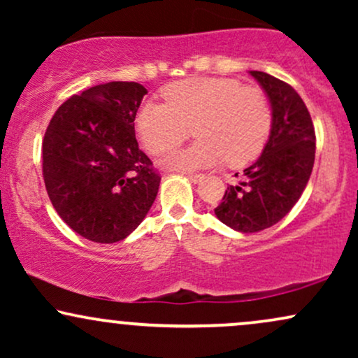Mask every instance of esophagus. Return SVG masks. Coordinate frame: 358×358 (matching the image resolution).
<instances>
[{
  "label": "esophagus",
  "instance_id": "obj_1",
  "mask_svg": "<svg viewBox=\"0 0 358 358\" xmlns=\"http://www.w3.org/2000/svg\"><path fill=\"white\" fill-rule=\"evenodd\" d=\"M185 175H187V178L190 180V182H193V183H199L200 180L203 178V176L200 175V173H185Z\"/></svg>",
  "mask_w": 358,
  "mask_h": 358
}]
</instances>
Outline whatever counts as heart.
<instances>
[{
    "instance_id": "b5f03b06",
    "label": "heart",
    "mask_w": 358,
    "mask_h": 358,
    "mask_svg": "<svg viewBox=\"0 0 358 358\" xmlns=\"http://www.w3.org/2000/svg\"><path fill=\"white\" fill-rule=\"evenodd\" d=\"M166 104L146 102L136 127L151 153L173 150L193 133L199 141L162 159L168 170L190 171L225 162L239 166L268 141L273 110L266 94L227 77H193L163 90Z\"/></svg>"
}]
</instances>
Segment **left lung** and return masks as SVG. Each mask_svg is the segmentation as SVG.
I'll list each match as a JSON object with an SVG mask.
<instances>
[{"instance_id":"left-lung-1","label":"left lung","mask_w":358,"mask_h":358,"mask_svg":"<svg viewBox=\"0 0 358 358\" xmlns=\"http://www.w3.org/2000/svg\"><path fill=\"white\" fill-rule=\"evenodd\" d=\"M268 96L273 124L262 155L229 185L215 208L222 224L242 234L273 227L298 202L315 163V127L305 102L286 82L250 71Z\"/></svg>"}]
</instances>
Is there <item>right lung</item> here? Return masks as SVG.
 Instances as JSON below:
<instances>
[{
	"label": "right lung",
	"mask_w": 358,
	"mask_h": 358,
	"mask_svg": "<svg viewBox=\"0 0 358 358\" xmlns=\"http://www.w3.org/2000/svg\"><path fill=\"white\" fill-rule=\"evenodd\" d=\"M145 94L136 82L94 85L65 101L45 133L48 199L73 232L92 242L126 239L158 195L162 176L134 134Z\"/></svg>",
	"instance_id": "add662e5"
}]
</instances>
